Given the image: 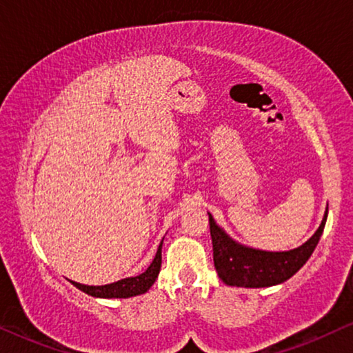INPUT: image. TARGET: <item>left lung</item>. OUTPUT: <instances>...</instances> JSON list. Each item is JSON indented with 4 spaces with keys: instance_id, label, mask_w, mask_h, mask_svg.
Segmentation results:
<instances>
[{
    "instance_id": "8db88e82",
    "label": "left lung",
    "mask_w": 353,
    "mask_h": 353,
    "mask_svg": "<svg viewBox=\"0 0 353 353\" xmlns=\"http://www.w3.org/2000/svg\"><path fill=\"white\" fill-rule=\"evenodd\" d=\"M327 210L320 228L301 248L286 252H267L236 243L209 214L214 263L221 281L238 288H268L284 283L301 270L315 250L325 230Z\"/></svg>"
}]
</instances>
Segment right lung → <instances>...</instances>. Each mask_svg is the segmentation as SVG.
Segmentation results:
<instances>
[{"mask_svg": "<svg viewBox=\"0 0 353 353\" xmlns=\"http://www.w3.org/2000/svg\"><path fill=\"white\" fill-rule=\"evenodd\" d=\"M162 243L159 245L156 257H154L152 263L149 265L148 270L138 276L125 278L120 279V281L104 284V286H86V284H80L75 281H70L75 288H79L80 291L88 294V296L93 297H101V299H127L133 296H139V294H144L149 291V288L152 286L154 281H156L159 276V272H161L162 265Z\"/></svg>", "mask_w": 353, "mask_h": 353, "instance_id": "right-lung-1", "label": "right lung"}]
</instances>
